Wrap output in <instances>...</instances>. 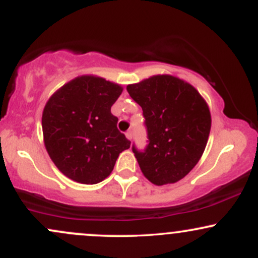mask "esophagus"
I'll return each mask as SVG.
<instances>
[{
    "mask_svg": "<svg viewBox=\"0 0 258 258\" xmlns=\"http://www.w3.org/2000/svg\"><path fill=\"white\" fill-rule=\"evenodd\" d=\"M126 137H127V139H130V141H131V139H132V131H127L126 132Z\"/></svg>",
    "mask_w": 258,
    "mask_h": 258,
    "instance_id": "obj_1",
    "label": "esophagus"
}]
</instances>
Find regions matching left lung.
<instances>
[{
	"mask_svg": "<svg viewBox=\"0 0 258 258\" xmlns=\"http://www.w3.org/2000/svg\"><path fill=\"white\" fill-rule=\"evenodd\" d=\"M142 106L149 143L132 147L142 172L153 184L176 183L190 172L205 150L211 114L205 99L176 76L154 75L127 86Z\"/></svg>",
	"mask_w": 258,
	"mask_h": 258,
	"instance_id": "8db88e82",
	"label": "left lung"
}]
</instances>
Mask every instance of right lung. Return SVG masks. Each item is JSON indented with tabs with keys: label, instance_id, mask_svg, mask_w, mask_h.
<instances>
[{
	"label": "right lung",
	"instance_id": "add662e5",
	"mask_svg": "<svg viewBox=\"0 0 258 258\" xmlns=\"http://www.w3.org/2000/svg\"><path fill=\"white\" fill-rule=\"evenodd\" d=\"M122 87L82 75L52 94L42 112L43 142L49 158L68 178L96 184L111 173L131 142L117 130L111 106Z\"/></svg>",
	"mask_w": 258,
	"mask_h": 258
}]
</instances>
